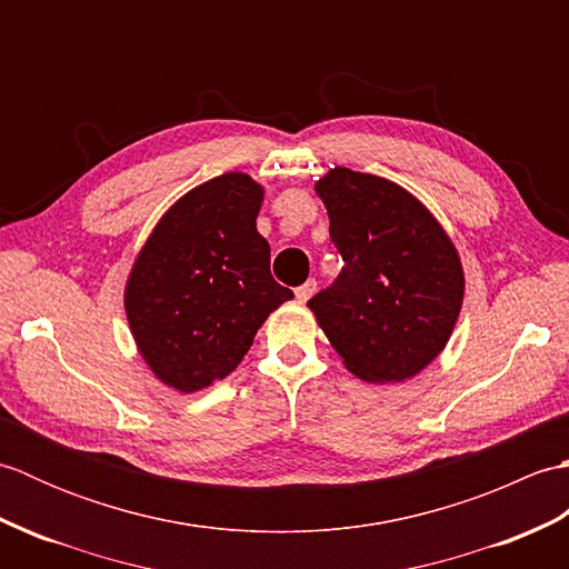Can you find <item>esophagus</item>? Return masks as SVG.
<instances>
[{"mask_svg":"<svg viewBox=\"0 0 569 569\" xmlns=\"http://www.w3.org/2000/svg\"><path fill=\"white\" fill-rule=\"evenodd\" d=\"M316 288H318L316 281H306L303 286H298V288H296L298 303H308V300L312 298V293H316Z\"/></svg>","mask_w":569,"mask_h":569,"instance_id":"esophagus-1","label":"esophagus"}]
</instances>
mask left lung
Masks as SVG:
<instances>
[{"label": "left lung", "mask_w": 569, "mask_h": 569, "mask_svg": "<svg viewBox=\"0 0 569 569\" xmlns=\"http://www.w3.org/2000/svg\"><path fill=\"white\" fill-rule=\"evenodd\" d=\"M316 192L345 266L308 308L357 379H413L440 357L462 310L465 269L455 241L389 178L335 166Z\"/></svg>", "instance_id": "8db88e82"}]
</instances>
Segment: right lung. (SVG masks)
<instances>
[{
	"label": "right lung",
	"mask_w": 569,
	"mask_h": 569,
	"mask_svg": "<svg viewBox=\"0 0 569 569\" xmlns=\"http://www.w3.org/2000/svg\"><path fill=\"white\" fill-rule=\"evenodd\" d=\"M261 202L263 186L241 171L204 180L161 214L131 263L129 330L168 389L196 393L229 377L266 318L293 298L271 276Z\"/></svg>",
	"instance_id": "obj_1"
}]
</instances>
